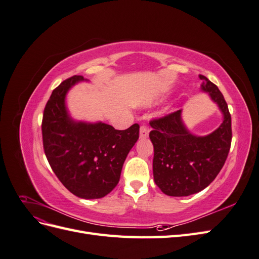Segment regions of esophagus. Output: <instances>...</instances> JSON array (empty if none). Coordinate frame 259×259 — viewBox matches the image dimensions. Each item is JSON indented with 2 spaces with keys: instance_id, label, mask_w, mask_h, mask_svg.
Here are the masks:
<instances>
[{
  "instance_id": "esophagus-1",
  "label": "esophagus",
  "mask_w": 259,
  "mask_h": 259,
  "mask_svg": "<svg viewBox=\"0 0 259 259\" xmlns=\"http://www.w3.org/2000/svg\"><path fill=\"white\" fill-rule=\"evenodd\" d=\"M149 135V128L147 126H145V125H143V126H140V131H139V136L142 139H145L147 138Z\"/></svg>"
}]
</instances>
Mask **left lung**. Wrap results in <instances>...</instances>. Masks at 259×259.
<instances>
[{
  "label": "left lung",
  "instance_id": "obj_1",
  "mask_svg": "<svg viewBox=\"0 0 259 259\" xmlns=\"http://www.w3.org/2000/svg\"><path fill=\"white\" fill-rule=\"evenodd\" d=\"M199 76L203 80L201 90L208 94L224 115L217 130L206 136L191 134L183 121V110L150 122L154 183L170 197H188L205 189L223 168L230 150L228 106L217 86L206 76Z\"/></svg>",
  "mask_w": 259,
  "mask_h": 259
}]
</instances>
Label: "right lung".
Here are the masks:
<instances>
[{"instance_id":"obj_1","label":"right lung","mask_w":259,"mask_h":259,"mask_svg":"<svg viewBox=\"0 0 259 259\" xmlns=\"http://www.w3.org/2000/svg\"><path fill=\"white\" fill-rule=\"evenodd\" d=\"M88 81L73 75L55 89L42 121L44 152L53 171L81 199H100L120 180L125 159L139 137V125L124 131L103 122L75 121L66 106L69 90Z\"/></svg>"}]
</instances>
